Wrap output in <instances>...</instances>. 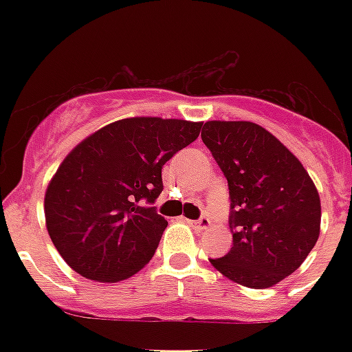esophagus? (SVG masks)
Returning <instances> with one entry per match:
<instances>
[{"label": "esophagus", "mask_w": 352, "mask_h": 352, "mask_svg": "<svg viewBox=\"0 0 352 352\" xmlns=\"http://www.w3.org/2000/svg\"><path fill=\"white\" fill-rule=\"evenodd\" d=\"M188 223V225H192L193 228H195V230H206V228H210V225H212V221H210V217H206V215H203V217H201V219H197V221H188V219H184Z\"/></svg>", "instance_id": "obj_1"}]
</instances>
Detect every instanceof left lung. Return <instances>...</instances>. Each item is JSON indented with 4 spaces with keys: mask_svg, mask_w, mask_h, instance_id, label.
Returning <instances> with one entry per match:
<instances>
[{
    "mask_svg": "<svg viewBox=\"0 0 352 352\" xmlns=\"http://www.w3.org/2000/svg\"><path fill=\"white\" fill-rule=\"evenodd\" d=\"M201 138L230 190L232 248L210 263L248 289L294 272L320 235L322 204L300 160L254 122L210 120Z\"/></svg>",
    "mask_w": 352,
    "mask_h": 352,
    "instance_id": "8db88e82",
    "label": "left lung"
}]
</instances>
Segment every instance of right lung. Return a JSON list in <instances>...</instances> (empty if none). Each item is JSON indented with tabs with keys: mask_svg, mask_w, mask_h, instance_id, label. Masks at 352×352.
Returning <instances> with one entry per match:
<instances>
[{
	"mask_svg": "<svg viewBox=\"0 0 352 352\" xmlns=\"http://www.w3.org/2000/svg\"><path fill=\"white\" fill-rule=\"evenodd\" d=\"M201 126L179 118H122L63 159L47 186L45 225L74 272L117 283L148 265L168 226L151 206L162 192V166L199 137Z\"/></svg>",
	"mask_w": 352,
	"mask_h": 352,
	"instance_id": "obj_1",
	"label": "right lung"
}]
</instances>
